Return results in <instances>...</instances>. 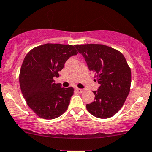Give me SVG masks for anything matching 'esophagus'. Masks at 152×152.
<instances>
[{
    "instance_id": "esophagus-1",
    "label": "esophagus",
    "mask_w": 152,
    "mask_h": 152,
    "mask_svg": "<svg viewBox=\"0 0 152 152\" xmlns=\"http://www.w3.org/2000/svg\"><path fill=\"white\" fill-rule=\"evenodd\" d=\"M75 90H76L77 92V93H82L83 91H84V90L80 89V88H76Z\"/></svg>"
}]
</instances>
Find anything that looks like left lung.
Listing matches in <instances>:
<instances>
[{
    "label": "left lung",
    "instance_id": "1",
    "mask_svg": "<svg viewBox=\"0 0 152 152\" xmlns=\"http://www.w3.org/2000/svg\"><path fill=\"white\" fill-rule=\"evenodd\" d=\"M90 71L100 84L94 101L87 104L90 113L99 118L113 116L122 108L130 91L131 69L121 52L103 44H76Z\"/></svg>",
    "mask_w": 152,
    "mask_h": 152
}]
</instances>
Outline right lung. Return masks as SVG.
Instances as JSON below:
<instances>
[{"instance_id": "right-lung-1", "label": "right lung", "mask_w": 152, "mask_h": 152, "mask_svg": "<svg viewBox=\"0 0 152 152\" xmlns=\"http://www.w3.org/2000/svg\"><path fill=\"white\" fill-rule=\"evenodd\" d=\"M77 51L72 45L46 44L28 52L19 73L21 93L27 105L39 117L54 119L67 110L72 87L64 88L56 84L64 63Z\"/></svg>"}]
</instances>
